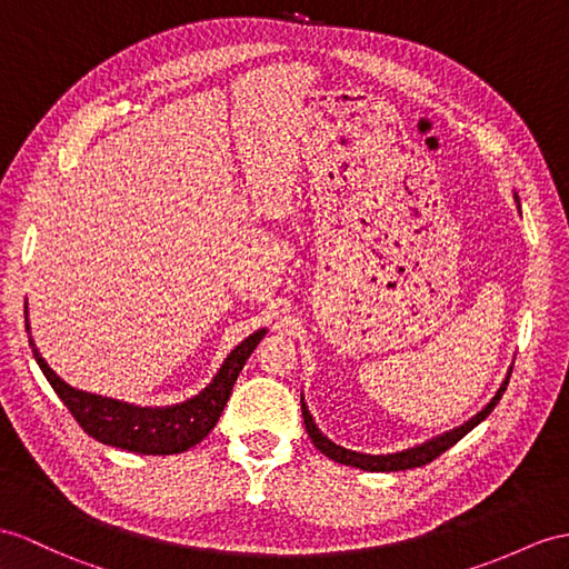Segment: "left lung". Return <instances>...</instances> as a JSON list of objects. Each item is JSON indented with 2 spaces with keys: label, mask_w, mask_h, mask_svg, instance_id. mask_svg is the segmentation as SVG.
<instances>
[{
  "label": "left lung",
  "mask_w": 569,
  "mask_h": 569,
  "mask_svg": "<svg viewBox=\"0 0 569 569\" xmlns=\"http://www.w3.org/2000/svg\"><path fill=\"white\" fill-rule=\"evenodd\" d=\"M517 202H519V198H517ZM509 377H511V369L507 371L505 381L500 383V389H497V393L492 396L490 403L485 406L478 415H473V418H470L468 422H463L461 427H453V429H449V432L439 435V437H435V439L425 441V445H420V447H410V449L398 451V453L371 456V453H359V451H350V449H342V447H338V445H332V441L321 432V429L316 427V422H313V418H311V412H309L307 403H303V398H301V415H303V425H307V432H309V437H311V441H313V447H316L318 451H321V453H326L328 459H332L336 463H342V466L371 470V473H393V470L420 468V466H425V463H429V461H435L437 456H441L447 449H451V447L456 445V441L463 439V437L470 432V429L478 427V425L495 410V406L500 403L502 393L507 391Z\"/></svg>",
  "instance_id": "1"
}]
</instances>
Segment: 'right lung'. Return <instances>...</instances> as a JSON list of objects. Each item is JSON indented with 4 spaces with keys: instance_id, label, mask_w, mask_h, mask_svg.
Segmentation results:
<instances>
[{
    "instance_id": "1",
    "label": "right lung",
    "mask_w": 569,
    "mask_h": 569,
    "mask_svg": "<svg viewBox=\"0 0 569 569\" xmlns=\"http://www.w3.org/2000/svg\"><path fill=\"white\" fill-rule=\"evenodd\" d=\"M26 330H29V307H26ZM266 332V328H260L253 336H248L241 345H237L224 359V365L219 367L207 389L183 400V403L166 408H140L132 403H122V400L116 398L77 391L48 367L43 355L38 352L31 338L29 342L36 362L40 371L46 373L52 391L60 396L67 410L72 412V418L89 437L99 439L101 445L124 451L169 456L192 449L212 432L221 410H224L231 396L233 383H237L239 373L246 365V359L251 357L256 345L262 340Z\"/></svg>"
}]
</instances>
